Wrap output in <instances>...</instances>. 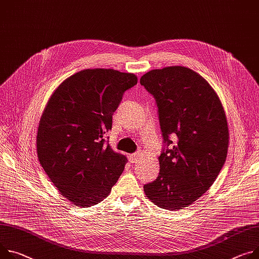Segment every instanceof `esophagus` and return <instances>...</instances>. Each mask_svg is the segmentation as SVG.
Returning a JSON list of instances; mask_svg holds the SVG:
<instances>
[{
	"instance_id": "1",
	"label": "esophagus",
	"mask_w": 259,
	"mask_h": 259,
	"mask_svg": "<svg viewBox=\"0 0 259 259\" xmlns=\"http://www.w3.org/2000/svg\"><path fill=\"white\" fill-rule=\"evenodd\" d=\"M140 156H142V154H140V153H134V154L129 155L128 158H129V161L131 163H136L140 159Z\"/></svg>"
}]
</instances>
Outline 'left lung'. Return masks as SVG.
<instances>
[{
  "label": "left lung",
  "mask_w": 259,
  "mask_h": 259,
  "mask_svg": "<svg viewBox=\"0 0 259 259\" xmlns=\"http://www.w3.org/2000/svg\"><path fill=\"white\" fill-rule=\"evenodd\" d=\"M140 84L156 99L167 146L158 158V178L144 191L161 208L181 209L208 190L224 165L229 144L225 111L215 90L190 68L154 69Z\"/></svg>",
  "instance_id": "8db88e82"
}]
</instances>
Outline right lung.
I'll list each match as a JSON object with an SVG mask.
<instances>
[{"instance_id":"obj_1","label":"right lung","mask_w":259,"mask_h":259,"mask_svg":"<svg viewBox=\"0 0 259 259\" xmlns=\"http://www.w3.org/2000/svg\"><path fill=\"white\" fill-rule=\"evenodd\" d=\"M133 73L84 69L52 94L37 131L38 159L59 192L76 206L102 201L124 171L127 158L104 142Z\"/></svg>"}]
</instances>
